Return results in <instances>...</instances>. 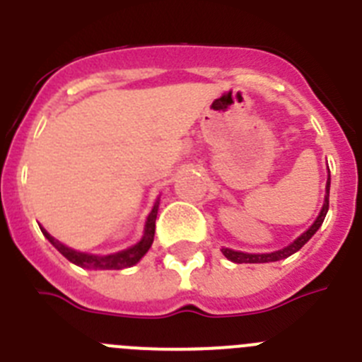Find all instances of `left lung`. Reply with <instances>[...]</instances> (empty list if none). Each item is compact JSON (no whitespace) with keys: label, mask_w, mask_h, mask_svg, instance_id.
<instances>
[{"label":"left lung","mask_w":362,"mask_h":362,"mask_svg":"<svg viewBox=\"0 0 362 362\" xmlns=\"http://www.w3.org/2000/svg\"><path fill=\"white\" fill-rule=\"evenodd\" d=\"M328 197H330V175H328V181H326L325 204H322V210H321V214H319L317 219H315V223H313V225L310 226V228L306 230L303 235H300V238H297L292 245H288L286 248H283V250L272 252V254H245V252H235V250H230V248H223V254H225V257H228L230 261H233V263H239V264L241 263H270V261H281V259H284V257H290V255L296 254L297 250H300V248L305 246V243H308V239L312 238L313 233L319 230V226L322 225V221H325V217H326V212H328V206H330V201H328Z\"/></svg>","instance_id":"1"}]
</instances>
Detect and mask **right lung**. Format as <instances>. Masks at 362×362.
<instances>
[{
  "label": "right lung",
  "instance_id": "1",
  "mask_svg": "<svg viewBox=\"0 0 362 362\" xmlns=\"http://www.w3.org/2000/svg\"><path fill=\"white\" fill-rule=\"evenodd\" d=\"M158 204L152 209L150 212L148 219H146L145 225V235L137 245L130 246L129 250L117 252V254H110V255H90V254H83V252H76L69 246L62 245V243L54 239L49 232L45 228H41V232L45 233V238L49 239L54 246H56L57 250L62 252L66 259H69L70 263L78 264L81 268H88V270H123V268H129L132 264H136L143 255L148 252V248L152 246L153 243V233H156V217H158Z\"/></svg>",
  "mask_w": 362,
  "mask_h": 362
}]
</instances>
